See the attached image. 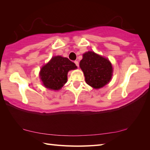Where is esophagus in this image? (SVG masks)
<instances>
[{
	"mask_svg": "<svg viewBox=\"0 0 150 150\" xmlns=\"http://www.w3.org/2000/svg\"><path fill=\"white\" fill-rule=\"evenodd\" d=\"M74 62H75V64H76V66L79 67V62L77 61V60H75V61H74Z\"/></svg>",
	"mask_w": 150,
	"mask_h": 150,
	"instance_id": "esophagus-1",
	"label": "esophagus"
}]
</instances>
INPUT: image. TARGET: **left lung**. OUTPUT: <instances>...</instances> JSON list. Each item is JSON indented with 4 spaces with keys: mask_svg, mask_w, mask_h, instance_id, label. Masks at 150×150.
I'll return each instance as SVG.
<instances>
[{
    "mask_svg": "<svg viewBox=\"0 0 150 150\" xmlns=\"http://www.w3.org/2000/svg\"><path fill=\"white\" fill-rule=\"evenodd\" d=\"M80 67L84 72L86 83L95 89L104 86L112 76L113 68L109 60L93 52L83 54Z\"/></svg>",
    "mask_w": 150,
    "mask_h": 150,
    "instance_id": "obj_1",
    "label": "left lung"
}]
</instances>
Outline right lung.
<instances>
[{
  "mask_svg": "<svg viewBox=\"0 0 150 150\" xmlns=\"http://www.w3.org/2000/svg\"><path fill=\"white\" fill-rule=\"evenodd\" d=\"M77 68L75 64L68 58L54 57L40 69V77L45 87L59 90L67 82L68 72Z\"/></svg>",
  "mask_w": 150,
  "mask_h": 150,
  "instance_id": "add662e5",
  "label": "right lung"
}]
</instances>
